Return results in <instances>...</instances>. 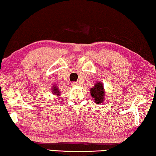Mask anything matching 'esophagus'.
I'll list each match as a JSON object with an SVG mask.
<instances>
[{
    "instance_id": "esophagus-1",
    "label": "esophagus",
    "mask_w": 156,
    "mask_h": 156,
    "mask_svg": "<svg viewBox=\"0 0 156 156\" xmlns=\"http://www.w3.org/2000/svg\"><path fill=\"white\" fill-rule=\"evenodd\" d=\"M72 86H76V85H78V83H76V82H72Z\"/></svg>"
}]
</instances>
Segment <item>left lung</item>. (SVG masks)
Masks as SVG:
<instances>
[{"label":"left lung","mask_w":156,"mask_h":156,"mask_svg":"<svg viewBox=\"0 0 156 156\" xmlns=\"http://www.w3.org/2000/svg\"><path fill=\"white\" fill-rule=\"evenodd\" d=\"M90 90L91 95L93 97V98H94L95 102L100 105L104 100L105 92L103 89V84L98 82V83H97V84H96L94 87L91 88Z\"/></svg>","instance_id":"8db88e82"}]
</instances>
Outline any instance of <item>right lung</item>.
Masks as SVG:
<instances>
[{
  "instance_id": "right-lung-1",
  "label": "right lung",
  "mask_w": 156,
  "mask_h": 156,
  "mask_svg": "<svg viewBox=\"0 0 156 156\" xmlns=\"http://www.w3.org/2000/svg\"><path fill=\"white\" fill-rule=\"evenodd\" d=\"M53 92H54V94H56V95H60L59 94H60V91L58 90V88L56 87V86H54L53 87V91H52Z\"/></svg>"
}]
</instances>
